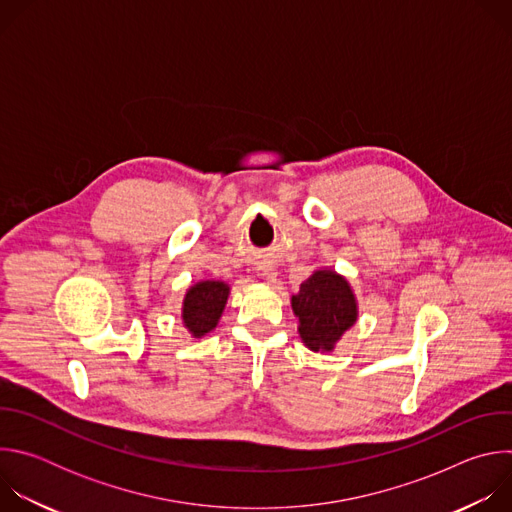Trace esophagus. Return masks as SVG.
<instances>
[{"mask_svg": "<svg viewBox=\"0 0 512 512\" xmlns=\"http://www.w3.org/2000/svg\"><path fill=\"white\" fill-rule=\"evenodd\" d=\"M263 275H269V273H263Z\"/></svg>", "mask_w": 512, "mask_h": 512, "instance_id": "1", "label": "esophagus"}]
</instances>
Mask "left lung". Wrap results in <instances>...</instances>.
<instances>
[{"instance_id": "1", "label": "left lung", "mask_w": 512, "mask_h": 512, "mask_svg": "<svg viewBox=\"0 0 512 512\" xmlns=\"http://www.w3.org/2000/svg\"><path fill=\"white\" fill-rule=\"evenodd\" d=\"M291 308L300 322V338L314 352H332L358 318L350 283L330 269L314 271L291 296Z\"/></svg>"}]
</instances>
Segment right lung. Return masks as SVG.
<instances>
[{
  "label": "right lung",
  "mask_w": 512,
  "mask_h": 512,
  "mask_svg": "<svg viewBox=\"0 0 512 512\" xmlns=\"http://www.w3.org/2000/svg\"><path fill=\"white\" fill-rule=\"evenodd\" d=\"M229 285L225 281H198L192 285L182 306V320L194 338H202L216 328L223 316L229 298Z\"/></svg>",
  "instance_id": "1"
}]
</instances>
